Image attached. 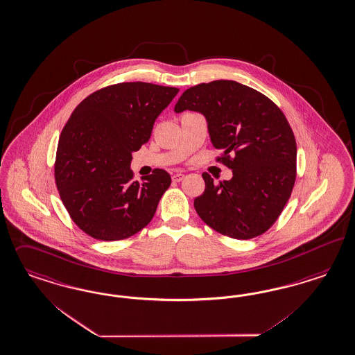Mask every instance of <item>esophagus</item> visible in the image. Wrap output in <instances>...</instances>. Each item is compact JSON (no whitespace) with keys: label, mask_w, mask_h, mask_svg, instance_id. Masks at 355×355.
<instances>
[{"label":"esophagus","mask_w":355,"mask_h":355,"mask_svg":"<svg viewBox=\"0 0 355 355\" xmlns=\"http://www.w3.org/2000/svg\"><path fill=\"white\" fill-rule=\"evenodd\" d=\"M184 179V173H175L173 176H172V182H175V183H179V182H182Z\"/></svg>","instance_id":"esophagus-1"}]
</instances>
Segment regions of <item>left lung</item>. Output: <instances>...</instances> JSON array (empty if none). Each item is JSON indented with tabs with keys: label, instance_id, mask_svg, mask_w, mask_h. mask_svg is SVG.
I'll return each instance as SVG.
<instances>
[{
	"label": "left lung",
	"instance_id": "left-lung-1",
	"mask_svg": "<svg viewBox=\"0 0 355 355\" xmlns=\"http://www.w3.org/2000/svg\"><path fill=\"white\" fill-rule=\"evenodd\" d=\"M204 114L217 158L233 178L213 183L195 198L200 218L223 236L250 239L267 232L284 209L296 180V141L283 112L264 94L233 80L195 85L175 112Z\"/></svg>",
	"mask_w": 355,
	"mask_h": 355
}]
</instances>
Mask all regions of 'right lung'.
<instances>
[{
  "label": "right lung",
  "instance_id": "obj_1",
  "mask_svg": "<svg viewBox=\"0 0 355 355\" xmlns=\"http://www.w3.org/2000/svg\"><path fill=\"white\" fill-rule=\"evenodd\" d=\"M179 89L151 83H119L84 98L62 130L55 182L72 221L88 236L119 241L150 223L171 184L155 168L132 180V153L150 139L159 114Z\"/></svg>",
  "mask_w": 355,
  "mask_h": 355
}]
</instances>
